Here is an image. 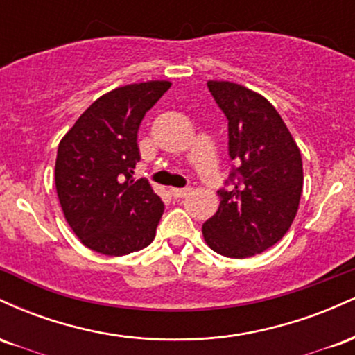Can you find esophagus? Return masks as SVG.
Returning a JSON list of instances; mask_svg holds the SVG:
<instances>
[{
  "mask_svg": "<svg viewBox=\"0 0 355 355\" xmlns=\"http://www.w3.org/2000/svg\"><path fill=\"white\" fill-rule=\"evenodd\" d=\"M190 191H191L190 187H187V189H170V193H172L175 198H183L185 195H189Z\"/></svg>",
  "mask_w": 355,
  "mask_h": 355,
  "instance_id": "1",
  "label": "esophagus"
}]
</instances>
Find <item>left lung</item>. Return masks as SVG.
<instances>
[{
	"instance_id": "left-lung-1",
	"label": "left lung",
	"mask_w": 355,
	"mask_h": 355,
	"mask_svg": "<svg viewBox=\"0 0 355 355\" xmlns=\"http://www.w3.org/2000/svg\"><path fill=\"white\" fill-rule=\"evenodd\" d=\"M229 120V155L235 162L229 190L202 227L211 250L247 259L287 234L299 210L302 157L282 116L267 98L232 81L207 83Z\"/></svg>"
}]
</instances>
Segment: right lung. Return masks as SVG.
Masks as SVG:
<instances>
[{"instance_id": "1", "label": "right lung", "mask_w": 355, "mask_h": 355, "mask_svg": "<svg viewBox=\"0 0 355 355\" xmlns=\"http://www.w3.org/2000/svg\"><path fill=\"white\" fill-rule=\"evenodd\" d=\"M172 87L155 80L125 85L93 101L61 138L55 183L68 225L85 247L121 257L153 242L164 202L133 178L137 133L145 113Z\"/></svg>"}]
</instances>
